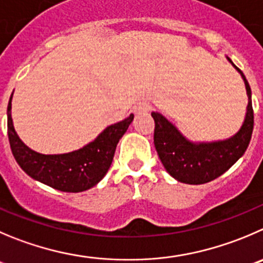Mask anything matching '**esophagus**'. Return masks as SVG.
Returning a JSON list of instances; mask_svg holds the SVG:
<instances>
[{"instance_id":"obj_1","label":"esophagus","mask_w":263,"mask_h":263,"mask_svg":"<svg viewBox=\"0 0 263 263\" xmlns=\"http://www.w3.org/2000/svg\"><path fill=\"white\" fill-rule=\"evenodd\" d=\"M149 109H151V104L147 103V102H142L136 107L137 114H144V112H148Z\"/></svg>"}]
</instances>
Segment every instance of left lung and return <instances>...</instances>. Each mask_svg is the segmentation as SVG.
I'll return each mask as SVG.
<instances>
[{"mask_svg": "<svg viewBox=\"0 0 263 263\" xmlns=\"http://www.w3.org/2000/svg\"><path fill=\"white\" fill-rule=\"evenodd\" d=\"M236 69L246 82L248 107L244 124L230 139L212 143H192L162 115L151 114L155 121L154 143L157 155L167 173L177 181L187 184L208 183L229 171L248 148L254 125L252 91L244 73L237 67Z\"/></svg>", "mask_w": 263, "mask_h": 263, "instance_id": "8db88e82", "label": "left lung"}]
</instances>
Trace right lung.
Returning <instances> with one entry per match:
<instances>
[{"label": "right lung", "instance_id": "add662e5", "mask_svg": "<svg viewBox=\"0 0 263 263\" xmlns=\"http://www.w3.org/2000/svg\"><path fill=\"white\" fill-rule=\"evenodd\" d=\"M132 114L111 125L77 151L63 155H42L32 151L17 137L11 119V97L7 106V136L19 166L36 181L63 192H81L96 186L108 172L116 146L133 121Z\"/></svg>", "mask_w": 263, "mask_h": 263}]
</instances>
